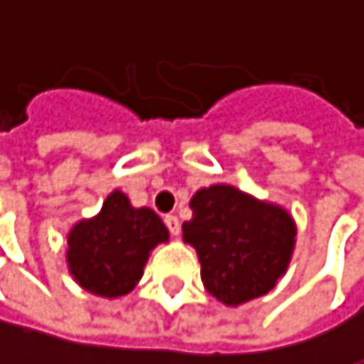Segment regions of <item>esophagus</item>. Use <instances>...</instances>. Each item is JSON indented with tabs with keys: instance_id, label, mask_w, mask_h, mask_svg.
Here are the masks:
<instances>
[{
	"instance_id": "1",
	"label": "esophagus",
	"mask_w": 364,
	"mask_h": 364,
	"mask_svg": "<svg viewBox=\"0 0 364 364\" xmlns=\"http://www.w3.org/2000/svg\"><path fill=\"white\" fill-rule=\"evenodd\" d=\"M164 223H166V227H168V231H170L172 235H178V233H181V223H178L176 216L168 214V216L164 218Z\"/></svg>"
}]
</instances>
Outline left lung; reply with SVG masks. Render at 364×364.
Returning <instances> with one entry per match:
<instances>
[{"label":"left lung","instance_id":"obj_1","mask_svg":"<svg viewBox=\"0 0 364 364\" xmlns=\"http://www.w3.org/2000/svg\"><path fill=\"white\" fill-rule=\"evenodd\" d=\"M190 207L192 220L183 223V240L198 253L205 288L227 306L267 295L295 247L290 216L229 186L196 192Z\"/></svg>","mask_w":364,"mask_h":364}]
</instances>
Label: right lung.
<instances>
[{"mask_svg": "<svg viewBox=\"0 0 364 364\" xmlns=\"http://www.w3.org/2000/svg\"><path fill=\"white\" fill-rule=\"evenodd\" d=\"M166 240L168 229L152 209H135L122 192H113L100 214L69 233V271L93 295L122 297L141 279L150 251Z\"/></svg>", "mask_w": 364, "mask_h": 364, "instance_id": "add662e5", "label": "right lung"}]
</instances>
